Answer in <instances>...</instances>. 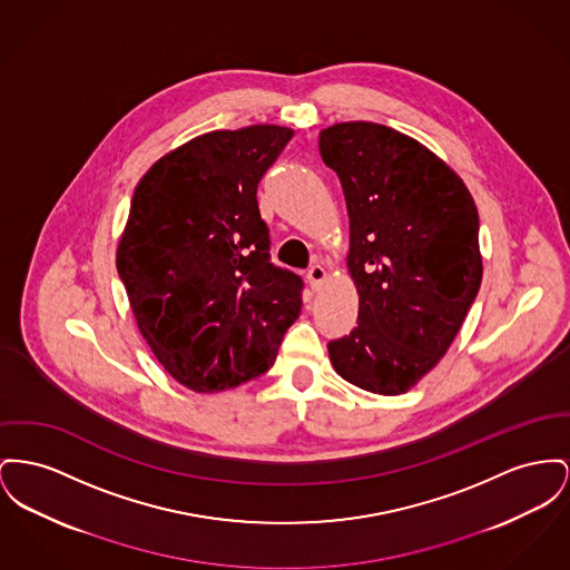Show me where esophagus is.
Returning <instances> with one entry per match:
<instances>
[{
  "instance_id": "esophagus-1",
  "label": "esophagus",
  "mask_w": 570,
  "mask_h": 570,
  "mask_svg": "<svg viewBox=\"0 0 570 570\" xmlns=\"http://www.w3.org/2000/svg\"><path fill=\"white\" fill-rule=\"evenodd\" d=\"M325 268L321 267V265H312V267L307 268V282H309V288L312 291H318L321 288V284L325 282Z\"/></svg>"
}]
</instances>
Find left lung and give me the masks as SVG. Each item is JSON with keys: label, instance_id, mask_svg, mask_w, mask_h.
I'll return each mask as SVG.
<instances>
[{"label": "left lung", "instance_id": "1", "mask_svg": "<svg viewBox=\"0 0 570 570\" xmlns=\"http://www.w3.org/2000/svg\"><path fill=\"white\" fill-rule=\"evenodd\" d=\"M351 222L357 327L327 344L335 372L372 394L413 387L459 334L482 282L465 183L409 135L342 122L318 137Z\"/></svg>", "mask_w": 570, "mask_h": 570}]
</instances>
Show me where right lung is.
Returning a JSON list of instances; mask_svg holds the SVG:
<instances>
[{
  "mask_svg": "<svg viewBox=\"0 0 570 570\" xmlns=\"http://www.w3.org/2000/svg\"><path fill=\"white\" fill-rule=\"evenodd\" d=\"M293 131L200 135L135 187L118 275L155 357L213 394L265 374L302 312L303 279L271 263L256 189Z\"/></svg>",
  "mask_w": 570,
  "mask_h": 570,
  "instance_id": "add662e5",
  "label": "right lung"
}]
</instances>
